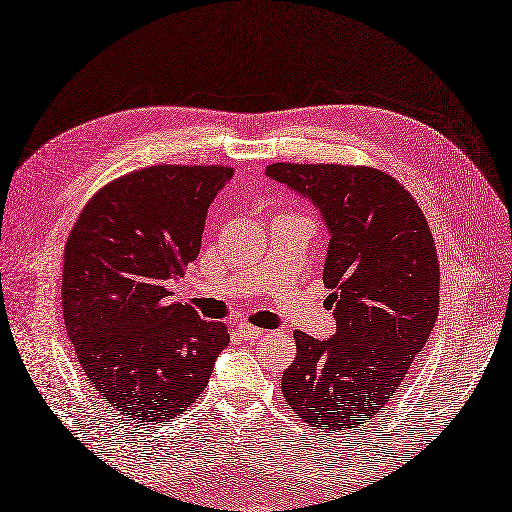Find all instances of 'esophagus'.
I'll return each mask as SVG.
<instances>
[{"instance_id": "1", "label": "esophagus", "mask_w": 512, "mask_h": 512, "mask_svg": "<svg viewBox=\"0 0 512 512\" xmlns=\"http://www.w3.org/2000/svg\"><path fill=\"white\" fill-rule=\"evenodd\" d=\"M237 330H239V332L243 334V337L248 339V341L260 339V337H262V332H264V330H260V328L252 326V324H245V322H243V324H239V326H237Z\"/></svg>"}]
</instances>
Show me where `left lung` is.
Returning <instances> with one entry per match:
<instances>
[{
    "mask_svg": "<svg viewBox=\"0 0 512 512\" xmlns=\"http://www.w3.org/2000/svg\"><path fill=\"white\" fill-rule=\"evenodd\" d=\"M271 180L309 199L330 233L324 262L337 332L296 330L281 377L286 404L315 430L368 424L385 411L438 315L440 269L424 211L373 167L273 163Z\"/></svg>",
    "mask_w": 512,
    "mask_h": 512,
    "instance_id": "1",
    "label": "left lung"
}]
</instances>
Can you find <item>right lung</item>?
<instances>
[{
	"instance_id": "1",
	"label": "right lung",
	"mask_w": 512,
	"mask_h": 512,
	"mask_svg": "<svg viewBox=\"0 0 512 512\" xmlns=\"http://www.w3.org/2000/svg\"><path fill=\"white\" fill-rule=\"evenodd\" d=\"M222 165H154L86 203L63 256L61 303L82 373L129 421L186 411L228 345L222 322L169 303L167 284L199 256L209 203L233 178Z\"/></svg>"
}]
</instances>
